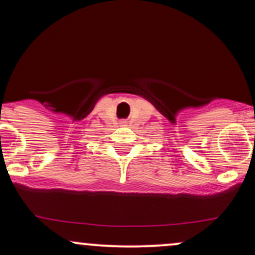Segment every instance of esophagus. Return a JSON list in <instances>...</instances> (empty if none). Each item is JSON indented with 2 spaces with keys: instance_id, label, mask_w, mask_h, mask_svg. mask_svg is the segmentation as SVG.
Wrapping results in <instances>:
<instances>
[{
  "instance_id": "obj_1",
  "label": "esophagus",
  "mask_w": 255,
  "mask_h": 255,
  "mask_svg": "<svg viewBox=\"0 0 255 255\" xmlns=\"http://www.w3.org/2000/svg\"><path fill=\"white\" fill-rule=\"evenodd\" d=\"M122 125H126V122H122Z\"/></svg>"
}]
</instances>
